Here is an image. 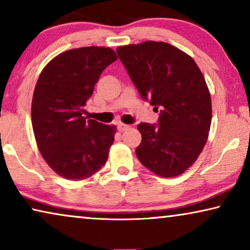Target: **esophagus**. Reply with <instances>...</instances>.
<instances>
[{
  "label": "esophagus",
  "instance_id": "1",
  "mask_svg": "<svg viewBox=\"0 0 250 250\" xmlns=\"http://www.w3.org/2000/svg\"><path fill=\"white\" fill-rule=\"evenodd\" d=\"M117 128L119 132H124V131H126V129L129 128V125H126V124H123V123H121V124H118Z\"/></svg>",
  "mask_w": 250,
  "mask_h": 250
}]
</instances>
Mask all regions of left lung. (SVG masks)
Here are the masks:
<instances>
[{"instance_id": "8db88e82", "label": "left lung", "mask_w": 250, "mask_h": 250, "mask_svg": "<svg viewBox=\"0 0 250 250\" xmlns=\"http://www.w3.org/2000/svg\"><path fill=\"white\" fill-rule=\"evenodd\" d=\"M117 54L158 123H140L136 157L157 175L173 177L196 162L206 145L211 101L197 63L177 47L148 41L117 47Z\"/></svg>"}]
</instances>
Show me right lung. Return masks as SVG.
I'll return each instance as SVG.
<instances>
[{"mask_svg": "<svg viewBox=\"0 0 250 250\" xmlns=\"http://www.w3.org/2000/svg\"><path fill=\"white\" fill-rule=\"evenodd\" d=\"M116 60L110 47H80L57 56L40 75L32 102L34 135L47 165L64 179H87L107 162L116 126L84 117V107Z\"/></svg>", "mask_w": 250, "mask_h": 250, "instance_id": "right-lung-1", "label": "right lung"}]
</instances>
